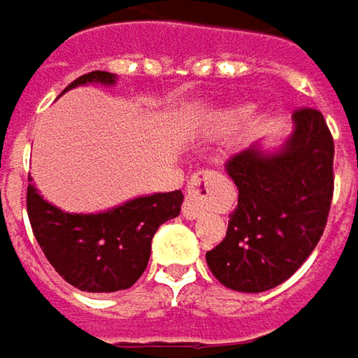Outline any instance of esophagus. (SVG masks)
<instances>
[{
  "mask_svg": "<svg viewBox=\"0 0 358 358\" xmlns=\"http://www.w3.org/2000/svg\"><path fill=\"white\" fill-rule=\"evenodd\" d=\"M212 173L210 171H200L196 175H192L189 183H187V194H185V201H183V216L189 220L200 218L206 212L208 206V185H210Z\"/></svg>",
  "mask_w": 358,
  "mask_h": 358,
  "instance_id": "1",
  "label": "esophagus"
}]
</instances>
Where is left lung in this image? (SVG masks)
Listing matches in <instances>:
<instances>
[{"label": "left lung", "instance_id": "1", "mask_svg": "<svg viewBox=\"0 0 358 358\" xmlns=\"http://www.w3.org/2000/svg\"><path fill=\"white\" fill-rule=\"evenodd\" d=\"M276 150L253 144L227 162L239 189L227 237L206 253L220 285L264 292L282 285L324 235L334 194V140L315 109L292 113Z\"/></svg>", "mask_w": 358, "mask_h": 358}]
</instances>
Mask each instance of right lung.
<instances>
[{"label":"right lung","mask_w":358,"mask_h":358,"mask_svg":"<svg viewBox=\"0 0 358 358\" xmlns=\"http://www.w3.org/2000/svg\"><path fill=\"white\" fill-rule=\"evenodd\" d=\"M115 82V73L90 71L64 92L84 84L113 86ZM181 203V192H169L140 196L96 214H76L43 200L34 185L26 192L32 233L45 257L66 282L86 292L134 287L148 266L158 227L179 216Z\"/></svg>","instance_id":"obj_1"}]
</instances>
